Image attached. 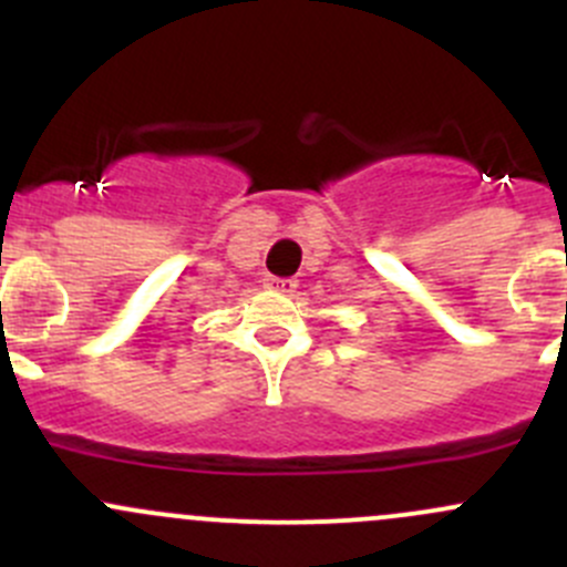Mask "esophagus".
Wrapping results in <instances>:
<instances>
[{"label": "esophagus", "mask_w": 567, "mask_h": 567, "mask_svg": "<svg viewBox=\"0 0 567 567\" xmlns=\"http://www.w3.org/2000/svg\"><path fill=\"white\" fill-rule=\"evenodd\" d=\"M266 288L277 290V293H296V288H299V282H296V279L268 277V279H266Z\"/></svg>", "instance_id": "esophagus-1"}]
</instances>
